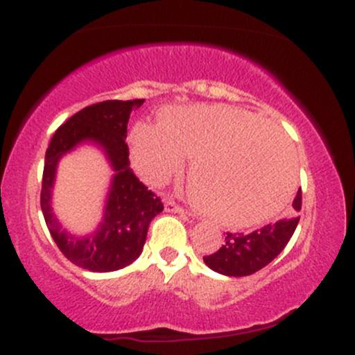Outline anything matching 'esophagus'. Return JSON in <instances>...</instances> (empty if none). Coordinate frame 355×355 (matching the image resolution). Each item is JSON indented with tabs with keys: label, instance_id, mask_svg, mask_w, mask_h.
Returning <instances> with one entry per match:
<instances>
[{
	"label": "esophagus",
	"instance_id": "34e87169",
	"mask_svg": "<svg viewBox=\"0 0 355 355\" xmlns=\"http://www.w3.org/2000/svg\"><path fill=\"white\" fill-rule=\"evenodd\" d=\"M165 210L166 211H175V214H183V207L178 205L177 202L173 200V198H166L165 200Z\"/></svg>",
	"mask_w": 355,
	"mask_h": 355
}]
</instances>
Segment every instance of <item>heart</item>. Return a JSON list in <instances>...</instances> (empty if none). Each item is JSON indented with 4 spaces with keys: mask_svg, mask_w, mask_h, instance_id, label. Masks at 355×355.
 Here are the masks:
<instances>
[{
    "mask_svg": "<svg viewBox=\"0 0 355 355\" xmlns=\"http://www.w3.org/2000/svg\"><path fill=\"white\" fill-rule=\"evenodd\" d=\"M138 173L164 185L191 157L198 207L227 227H250L279 211L295 185L297 155L262 118L227 105L170 108L160 123H137L130 135Z\"/></svg>",
    "mask_w": 355,
    "mask_h": 355,
    "instance_id": "b5f03b06",
    "label": "heart"
}]
</instances>
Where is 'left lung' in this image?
I'll list each match as a JSON object with an SVG mask.
<instances>
[{"label":"left lung","mask_w":355,"mask_h":355,"mask_svg":"<svg viewBox=\"0 0 355 355\" xmlns=\"http://www.w3.org/2000/svg\"><path fill=\"white\" fill-rule=\"evenodd\" d=\"M295 214L275 223H268L252 234H230L227 232L225 243L215 254L203 257V262L211 270L229 277H245L263 268L284 250L299 223L297 211L302 209V193L297 191L294 198Z\"/></svg>","instance_id":"left-lung-1"}]
</instances>
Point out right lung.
Returning <instances> with one entry per match:
<instances>
[{
	"label": "right lung",
	"instance_id": "1",
	"mask_svg": "<svg viewBox=\"0 0 355 355\" xmlns=\"http://www.w3.org/2000/svg\"><path fill=\"white\" fill-rule=\"evenodd\" d=\"M145 100H108L89 105L68 118L53 135L44 157L42 210L44 222L61 254L71 263L92 272H113L138 259L155 215L164 210L160 197L148 190L130 168L126 125L130 113ZM83 141L104 148L116 175L110 186L104 222L87 238H76L60 229L51 209V189L55 166L64 153Z\"/></svg>",
	"mask_w": 355,
	"mask_h": 355
}]
</instances>
